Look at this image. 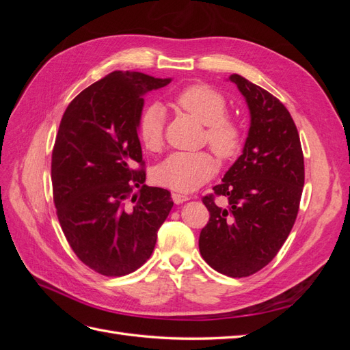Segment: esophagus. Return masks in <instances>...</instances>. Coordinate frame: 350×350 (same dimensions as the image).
Returning a JSON list of instances; mask_svg holds the SVG:
<instances>
[{
	"label": "esophagus",
	"mask_w": 350,
	"mask_h": 350,
	"mask_svg": "<svg viewBox=\"0 0 350 350\" xmlns=\"http://www.w3.org/2000/svg\"><path fill=\"white\" fill-rule=\"evenodd\" d=\"M172 200L175 201V204H183V203H185V201L189 200V197H188V196H184V194L174 193V194H172Z\"/></svg>",
	"instance_id": "34e87169"
}]
</instances>
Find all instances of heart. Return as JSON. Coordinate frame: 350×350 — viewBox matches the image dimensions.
<instances>
[{
	"label": "heart",
	"instance_id": "obj_1",
	"mask_svg": "<svg viewBox=\"0 0 350 350\" xmlns=\"http://www.w3.org/2000/svg\"><path fill=\"white\" fill-rule=\"evenodd\" d=\"M176 107L207 125L206 140L221 159L234 156L241 146L239 124L225 115L226 100L203 84L184 89L175 99ZM165 112L161 105L146 108L139 120V137L147 150L156 152L163 144ZM217 163L208 152H176L167 156L153 171V179L174 191L189 193L206 184L216 174Z\"/></svg>",
	"mask_w": 350,
	"mask_h": 350
}]
</instances>
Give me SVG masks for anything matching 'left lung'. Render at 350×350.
I'll use <instances>...</instances> for the list:
<instances>
[{"label":"left lung","mask_w":350,"mask_h":350,"mask_svg":"<svg viewBox=\"0 0 350 350\" xmlns=\"http://www.w3.org/2000/svg\"><path fill=\"white\" fill-rule=\"evenodd\" d=\"M229 80L248 105L250 130L242 154L213 187L229 206H216L213 194L203 198L210 219L198 247L211 269L247 278L266 267L291 234L305 179L304 154L284 105L239 74Z\"/></svg>","instance_id":"1"}]
</instances>
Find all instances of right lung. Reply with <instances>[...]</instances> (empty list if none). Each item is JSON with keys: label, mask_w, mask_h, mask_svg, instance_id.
<instances>
[{"label": "right lung", "mask_w": 350, "mask_h": 350, "mask_svg": "<svg viewBox=\"0 0 350 350\" xmlns=\"http://www.w3.org/2000/svg\"><path fill=\"white\" fill-rule=\"evenodd\" d=\"M171 81L113 71L77 94L62 115L51 165L57 216L76 256L103 276L142 267L174 206L167 189L147 187L144 169H134L144 165L143 96Z\"/></svg>", "instance_id": "add662e5"}]
</instances>
